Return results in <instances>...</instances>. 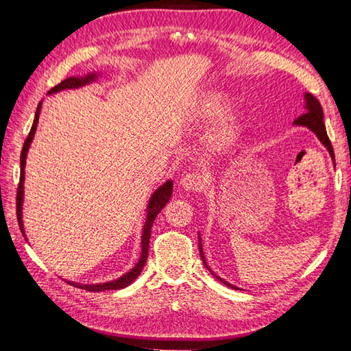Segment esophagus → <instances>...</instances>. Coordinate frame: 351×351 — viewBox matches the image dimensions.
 Here are the masks:
<instances>
[{
	"label": "esophagus",
	"instance_id": "1",
	"mask_svg": "<svg viewBox=\"0 0 351 351\" xmlns=\"http://www.w3.org/2000/svg\"><path fill=\"white\" fill-rule=\"evenodd\" d=\"M181 186L189 192H198L204 187V176L199 171H190L181 178Z\"/></svg>",
	"mask_w": 351,
	"mask_h": 351
}]
</instances>
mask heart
<instances>
[{
	"label": "heart",
	"mask_w": 351,
	"mask_h": 351,
	"mask_svg": "<svg viewBox=\"0 0 351 351\" xmlns=\"http://www.w3.org/2000/svg\"><path fill=\"white\" fill-rule=\"evenodd\" d=\"M224 106H226L224 97L215 96V97H213V99L210 100L209 105H207V112H209V114H212V116H218L219 112H221V111L224 110ZM229 133H230V127H226V128L223 130V134H229ZM153 153H154L153 148H148V150L145 152V158H150Z\"/></svg>",
	"instance_id": "b5f03b06"
}]
</instances>
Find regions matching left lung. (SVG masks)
<instances>
[{
    "label": "left lung",
    "instance_id": "obj_1",
    "mask_svg": "<svg viewBox=\"0 0 351 351\" xmlns=\"http://www.w3.org/2000/svg\"><path fill=\"white\" fill-rule=\"evenodd\" d=\"M305 100H306V105L305 108L306 111L304 112V114H300L299 117L295 119L294 123L295 125H304V127H308L311 130V132H314L317 134L319 141L322 142V144L326 147V150L330 152V156L335 159V152H332V145L331 142L328 139V134H326V130H325V123H324V112H322V106H320L319 100L313 96V94L306 93L305 94ZM199 255H201V260H203V263L207 269H209V266H207L206 263V258H204V254H203V246H201V240H199ZM210 271V269H209ZM213 274V272H212ZM215 276V274H213ZM219 282H223L224 285H228V287L234 288L232 285L224 282L223 278H219L218 276H215Z\"/></svg>",
    "mask_w": 351,
    "mask_h": 351
}]
</instances>
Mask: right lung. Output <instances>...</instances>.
Returning a JSON list of instances; mask_svg holds the SVG:
<instances>
[{"instance_id": "obj_1", "label": "right lung", "mask_w": 351, "mask_h": 351, "mask_svg": "<svg viewBox=\"0 0 351 351\" xmlns=\"http://www.w3.org/2000/svg\"><path fill=\"white\" fill-rule=\"evenodd\" d=\"M94 74L83 77V79H77V77H69V79L63 80L56 85L49 93H57L62 90H73V88H79L82 85H86L88 82L94 80ZM40 108L41 104H38L37 112H35V119L32 123L31 132H29L27 138L23 144V150H21V156H20V165H21V171H20V182H19V189H16V218H19V224L20 229L23 232V221H21V204H23V182H25V164H26V154L29 150V145H31V141L34 138L35 130H37V123H38V114H40ZM171 192H173V182L167 181L164 182L161 187H159L156 192L153 193V197L150 199V204H148V213H147V221L144 226V234H142V252H141V258L138 261V265L134 268L127 272L125 276H122L117 280H112L108 283H102V285H79V283H71L73 287L86 289V291H93V293H99V291H110V289H122L128 287L134 278H138V276L141 274L142 268H144L147 257H148V245H150V235H152V226L154 223V218L158 217V213L164 209V206L169 203V199L171 197Z\"/></svg>"}]
</instances>
